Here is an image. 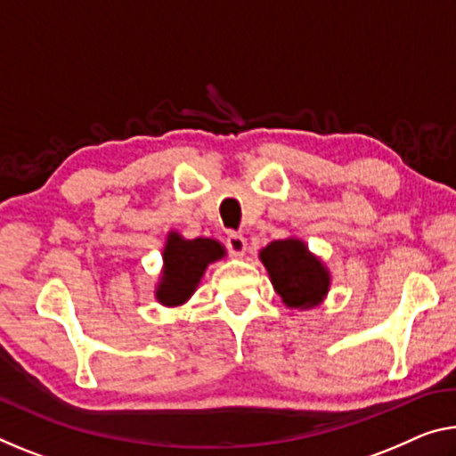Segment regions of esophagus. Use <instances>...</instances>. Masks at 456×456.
<instances>
[{
    "label": "esophagus",
    "mask_w": 456,
    "mask_h": 456,
    "mask_svg": "<svg viewBox=\"0 0 456 456\" xmlns=\"http://www.w3.org/2000/svg\"><path fill=\"white\" fill-rule=\"evenodd\" d=\"M227 249L233 257H243L245 249H248V240L240 233H229L227 235Z\"/></svg>",
    "instance_id": "34e87169"
}]
</instances>
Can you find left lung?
Returning a JSON list of instances; mask_svg holds the SVG:
<instances>
[{
	"instance_id": "left-lung-1",
	"label": "left lung",
	"mask_w": 456,
	"mask_h": 456,
	"mask_svg": "<svg viewBox=\"0 0 456 456\" xmlns=\"http://www.w3.org/2000/svg\"><path fill=\"white\" fill-rule=\"evenodd\" d=\"M259 259L288 308L308 310L327 298L330 272L298 237L272 241L259 251Z\"/></svg>"
}]
</instances>
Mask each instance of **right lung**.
<instances>
[{
	"label": "right lung",
	"mask_w": 456,
	"mask_h": 456,
	"mask_svg": "<svg viewBox=\"0 0 456 456\" xmlns=\"http://www.w3.org/2000/svg\"><path fill=\"white\" fill-rule=\"evenodd\" d=\"M227 256L225 245L208 237L184 240L178 231H170L162 251V273L154 296L162 306H183L197 290L208 264Z\"/></svg>",
	"instance_id": "add662e5"
}]
</instances>
